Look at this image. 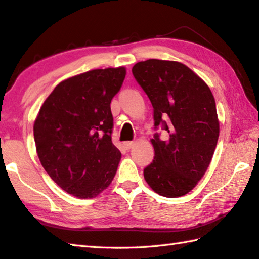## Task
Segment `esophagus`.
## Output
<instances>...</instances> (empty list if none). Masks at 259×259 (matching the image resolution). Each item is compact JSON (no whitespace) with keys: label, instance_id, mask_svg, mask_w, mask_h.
<instances>
[{"label":"esophagus","instance_id":"34e87169","mask_svg":"<svg viewBox=\"0 0 259 259\" xmlns=\"http://www.w3.org/2000/svg\"><path fill=\"white\" fill-rule=\"evenodd\" d=\"M134 145H135V142H125L124 143V147L126 149H130V148L134 147Z\"/></svg>","mask_w":259,"mask_h":259}]
</instances>
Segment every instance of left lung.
<instances>
[{
  "instance_id": "1",
  "label": "left lung",
  "mask_w": 259,
  "mask_h": 259,
  "mask_svg": "<svg viewBox=\"0 0 259 259\" xmlns=\"http://www.w3.org/2000/svg\"><path fill=\"white\" fill-rule=\"evenodd\" d=\"M133 73L152 103L155 126L163 123L168 134L164 142L158 135L150 139L155 157L144 170L145 180L161 196H185L207 171L218 144L213 94L198 74L177 61H142Z\"/></svg>"
}]
</instances>
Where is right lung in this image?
<instances>
[{
    "label": "right lung",
    "instance_id": "obj_1",
    "mask_svg": "<svg viewBox=\"0 0 259 259\" xmlns=\"http://www.w3.org/2000/svg\"><path fill=\"white\" fill-rule=\"evenodd\" d=\"M124 67L95 69L64 79L46 98L34 122L40 164L56 185L81 199L111 185L121 153L112 144L111 101Z\"/></svg>",
    "mask_w": 259,
    "mask_h": 259
}]
</instances>
